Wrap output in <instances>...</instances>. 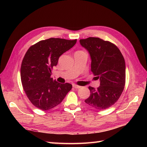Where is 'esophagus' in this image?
I'll use <instances>...</instances> for the list:
<instances>
[{"label": "esophagus", "instance_id": "esophagus-1", "mask_svg": "<svg viewBox=\"0 0 147 147\" xmlns=\"http://www.w3.org/2000/svg\"><path fill=\"white\" fill-rule=\"evenodd\" d=\"M72 86H73L74 88H76V89H79V88H81L80 86H78V85H77V84H72Z\"/></svg>", "mask_w": 147, "mask_h": 147}]
</instances>
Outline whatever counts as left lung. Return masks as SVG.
<instances>
[{"label": "left lung", "mask_w": 147, "mask_h": 147, "mask_svg": "<svg viewBox=\"0 0 147 147\" xmlns=\"http://www.w3.org/2000/svg\"><path fill=\"white\" fill-rule=\"evenodd\" d=\"M80 43L90 53L91 71L100 79V86L88 88L91 94L84 102L91 107L103 110L117 102L126 83L125 61L114 43L98 37L80 39Z\"/></svg>", "instance_id": "8db88e82"}]
</instances>
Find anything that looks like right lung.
Segmentation results:
<instances>
[{
  "label": "right lung",
  "instance_id": "1",
  "mask_svg": "<svg viewBox=\"0 0 147 147\" xmlns=\"http://www.w3.org/2000/svg\"><path fill=\"white\" fill-rule=\"evenodd\" d=\"M77 39L50 38L32 45L24 56L21 66V80L28 98L42 110L59 105L72 90V85L57 82L51 77L59 57L72 48Z\"/></svg>",
  "mask_w": 147,
  "mask_h": 147
}]
</instances>
